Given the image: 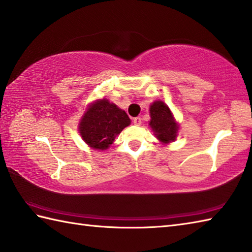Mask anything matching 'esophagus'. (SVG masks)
Listing matches in <instances>:
<instances>
[{
	"mask_svg": "<svg viewBox=\"0 0 252 252\" xmlns=\"http://www.w3.org/2000/svg\"><path fill=\"white\" fill-rule=\"evenodd\" d=\"M132 123H133V124H135L136 126H139V125L141 124V117H139V116L135 117V119L132 120Z\"/></svg>",
	"mask_w": 252,
	"mask_h": 252,
	"instance_id": "34e87169",
	"label": "esophagus"
}]
</instances>
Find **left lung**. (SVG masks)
Returning a JSON list of instances; mask_svg holds the SVG:
<instances>
[{
	"label": "left lung",
	"instance_id": "8db88e82",
	"mask_svg": "<svg viewBox=\"0 0 252 252\" xmlns=\"http://www.w3.org/2000/svg\"><path fill=\"white\" fill-rule=\"evenodd\" d=\"M150 126L156 132L157 138L164 143L176 139L178 126L174 121L172 113L162 101H156L150 106Z\"/></svg>",
	"mask_w": 252,
	"mask_h": 252
}]
</instances>
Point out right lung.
<instances>
[{"label":"right lung","instance_id":"obj_1","mask_svg":"<svg viewBox=\"0 0 252 252\" xmlns=\"http://www.w3.org/2000/svg\"><path fill=\"white\" fill-rule=\"evenodd\" d=\"M129 124L130 120L125 111L103 99L90 105L80 122L79 131L87 145L97 150H105Z\"/></svg>","mask_w":252,"mask_h":252}]
</instances>
